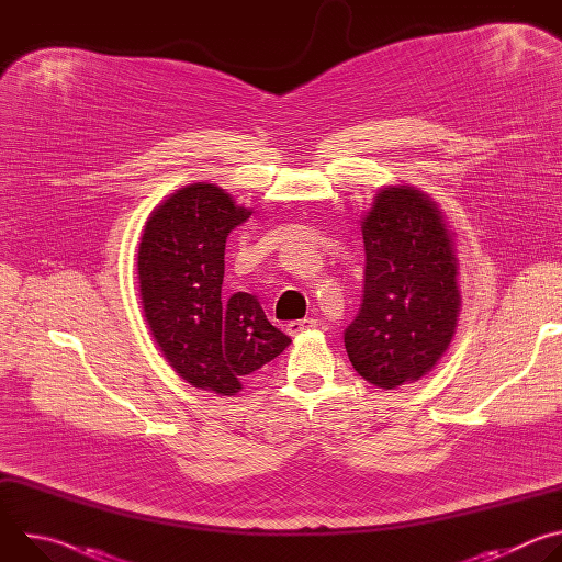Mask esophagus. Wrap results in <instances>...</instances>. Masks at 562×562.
Instances as JSON below:
<instances>
[{
  "instance_id": "1",
  "label": "esophagus",
  "mask_w": 562,
  "mask_h": 562,
  "mask_svg": "<svg viewBox=\"0 0 562 562\" xmlns=\"http://www.w3.org/2000/svg\"><path fill=\"white\" fill-rule=\"evenodd\" d=\"M313 327H315V319H313V317L293 319V323L286 325V334H289V336H300V334H304V331H308V329H313Z\"/></svg>"
}]
</instances>
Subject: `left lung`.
I'll list each match as a JSON object with an SVG mask.
<instances>
[{
  "instance_id": "8db88e82",
  "label": "left lung",
  "mask_w": 562,
  "mask_h": 562,
  "mask_svg": "<svg viewBox=\"0 0 562 562\" xmlns=\"http://www.w3.org/2000/svg\"><path fill=\"white\" fill-rule=\"evenodd\" d=\"M364 291L345 349L378 389L425 378L449 349L462 306L453 233L412 184L382 187L360 217Z\"/></svg>"
}]
</instances>
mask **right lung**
Segmentation results:
<instances>
[{
  "mask_svg": "<svg viewBox=\"0 0 562 562\" xmlns=\"http://www.w3.org/2000/svg\"><path fill=\"white\" fill-rule=\"evenodd\" d=\"M249 215L222 187L195 182L150 211L137 247L139 300L155 345L182 380L217 395H235L245 375L291 345L256 295H222L226 237Z\"/></svg>",
  "mask_w": 562,
  "mask_h": 562,
  "instance_id": "right-lung-1",
  "label": "right lung"
}]
</instances>
